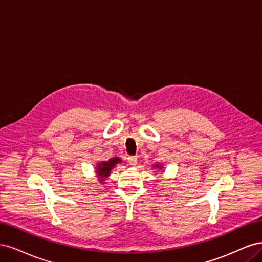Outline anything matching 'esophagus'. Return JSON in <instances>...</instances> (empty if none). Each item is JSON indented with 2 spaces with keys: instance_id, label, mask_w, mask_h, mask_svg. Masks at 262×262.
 Instances as JSON below:
<instances>
[{
  "instance_id": "1",
  "label": "esophagus",
  "mask_w": 262,
  "mask_h": 262,
  "mask_svg": "<svg viewBox=\"0 0 262 262\" xmlns=\"http://www.w3.org/2000/svg\"><path fill=\"white\" fill-rule=\"evenodd\" d=\"M128 163L131 166H136L138 164V158L136 156H129L128 157Z\"/></svg>"
}]
</instances>
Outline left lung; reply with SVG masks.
I'll list each match as a JSON object with an SVG mask.
<instances>
[{"label": "left lung", "instance_id": "8db88e82", "mask_svg": "<svg viewBox=\"0 0 262 262\" xmlns=\"http://www.w3.org/2000/svg\"><path fill=\"white\" fill-rule=\"evenodd\" d=\"M153 167L154 168H156V169H160V170H162L164 167L162 165H160V164H155V165H153Z\"/></svg>", "mask_w": 262, "mask_h": 262}]
</instances>
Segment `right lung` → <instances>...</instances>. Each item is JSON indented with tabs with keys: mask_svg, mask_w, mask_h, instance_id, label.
I'll list each match as a JSON object with an SVG mask.
<instances>
[{
	"mask_svg": "<svg viewBox=\"0 0 262 262\" xmlns=\"http://www.w3.org/2000/svg\"><path fill=\"white\" fill-rule=\"evenodd\" d=\"M122 160L120 157H113L109 161L98 162L96 167H95V172H96V177L99 181V184H105L106 179L110 176V171H112L115 166L119 163H121Z\"/></svg>",
	"mask_w": 262,
	"mask_h": 262,
	"instance_id": "right-lung-1",
	"label": "right lung"
}]
</instances>
